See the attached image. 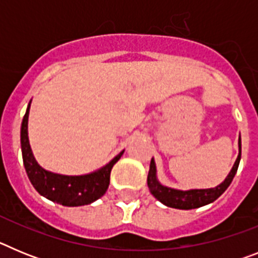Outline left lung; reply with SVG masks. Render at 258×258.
<instances>
[{
    "label": "left lung",
    "instance_id": "left-lung-1",
    "mask_svg": "<svg viewBox=\"0 0 258 258\" xmlns=\"http://www.w3.org/2000/svg\"><path fill=\"white\" fill-rule=\"evenodd\" d=\"M239 146V155L236 157L235 163L232 165L231 170L225 178L222 183H220L216 187L212 188H191V190H177V188L168 187L164 186L159 182L157 179V173H156V164H155L154 157L151 159L150 163V170L149 175H147V184H149L150 192L156 198L160 203H163L164 206L170 207V208L175 209H195L200 208L203 206L211 204L214 200L222 195L226 188L229 187L231 183L232 178L235 177L236 170H238L239 163H240L241 157V140L239 136L238 141Z\"/></svg>",
    "mask_w": 258,
    "mask_h": 258
}]
</instances>
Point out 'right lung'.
I'll return each mask as SVG.
<instances>
[{
	"mask_svg": "<svg viewBox=\"0 0 258 258\" xmlns=\"http://www.w3.org/2000/svg\"><path fill=\"white\" fill-rule=\"evenodd\" d=\"M31 102L27 107L20 127V145L24 168L33 187L44 198L64 207L88 206L103 197L108 188L111 169L122 156L124 150L106 165L88 174L66 175L44 169L36 161L29 145L28 116Z\"/></svg>",
	"mask_w": 258,
	"mask_h": 258,
	"instance_id": "obj_1",
	"label": "right lung"
}]
</instances>
